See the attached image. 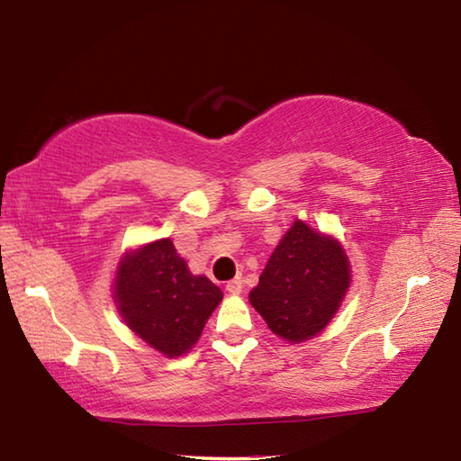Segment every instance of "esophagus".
Instances as JSON below:
<instances>
[{
    "label": "esophagus",
    "instance_id": "obj_1",
    "mask_svg": "<svg viewBox=\"0 0 461 461\" xmlns=\"http://www.w3.org/2000/svg\"><path fill=\"white\" fill-rule=\"evenodd\" d=\"M241 288H244V280H241V276L233 278L228 285H225V291H228L230 294H240Z\"/></svg>",
    "mask_w": 461,
    "mask_h": 461
}]
</instances>
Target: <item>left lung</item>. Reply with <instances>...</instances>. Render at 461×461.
Returning a JSON list of instances; mask_svg holds the SVG:
<instances>
[{"label": "left lung", "mask_w": 461, "mask_h": 461, "mask_svg": "<svg viewBox=\"0 0 461 461\" xmlns=\"http://www.w3.org/2000/svg\"><path fill=\"white\" fill-rule=\"evenodd\" d=\"M349 268L338 238L294 220L249 291V303L280 339L307 341L339 311L352 283Z\"/></svg>", "instance_id": "obj_1"}]
</instances>
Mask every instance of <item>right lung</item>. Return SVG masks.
I'll use <instances>...</instances> for the list:
<instances>
[{
  "instance_id": "1",
  "label": "right lung",
  "mask_w": 461,
  "mask_h": 461,
  "mask_svg": "<svg viewBox=\"0 0 461 461\" xmlns=\"http://www.w3.org/2000/svg\"><path fill=\"white\" fill-rule=\"evenodd\" d=\"M221 299V288L193 275L170 238L128 249L115 268L113 301L123 323L167 357L189 352Z\"/></svg>"
}]
</instances>
